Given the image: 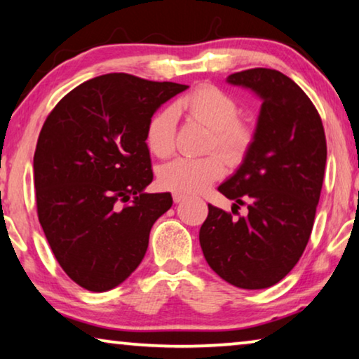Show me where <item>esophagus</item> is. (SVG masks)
Wrapping results in <instances>:
<instances>
[{
  "label": "esophagus",
  "mask_w": 359,
  "mask_h": 359,
  "mask_svg": "<svg viewBox=\"0 0 359 359\" xmlns=\"http://www.w3.org/2000/svg\"><path fill=\"white\" fill-rule=\"evenodd\" d=\"M184 198H186V196H184V194H178V192H173V201H175L176 203L183 202Z\"/></svg>",
  "instance_id": "34e87169"
}]
</instances>
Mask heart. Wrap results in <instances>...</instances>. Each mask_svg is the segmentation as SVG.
<instances>
[{
    "mask_svg": "<svg viewBox=\"0 0 359 359\" xmlns=\"http://www.w3.org/2000/svg\"><path fill=\"white\" fill-rule=\"evenodd\" d=\"M176 112L184 114L212 130L208 151H217L229 163L241 162L255 140V128L239 118L236 99L215 85H201L175 102V109L158 110L149 120L146 146L152 156H172L176 146ZM224 175L223 158L212 154L203 158L180 157L157 170L163 189L178 194H197Z\"/></svg>",
    "mask_w": 359,
    "mask_h": 359,
    "instance_id": "heart-1",
    "label": "heart"
}]
</instances>
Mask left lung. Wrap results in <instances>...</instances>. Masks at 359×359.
<instances>
[{"label":"left lung","instance_id":"8db88e82","mask_svg":"<svg viewBox=\"0 0 359 359\" xmlns=\"http://www.w3.org/2000/svg\"><path fill=\"white\" fill-rule=\"evenodd\" d=\"M228 83L250 88L263 99L255 140L244 163L218 187L236 210L208 203L198 241L207 263L241 289L278 284L300 260L311 236L321 196L327 144L316 107L287 75L249 69Z\"/></svg>","mask_w":359,"mask_h":359}]
</instances>
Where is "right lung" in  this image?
<instances>
[{"instance_id":"add662e5","label":"right lung","mask_w":359,"mask_h":359,"mask_svg":"<svg viewBox=\"0 0 359 359\" xmlns=\"http://www.w3.org/2000/svg\"><path fill=\"white\" fill-rule=\"evenodd\" d=\"M172 81L107 74L74 88L43 123L33 157L38 219L69 278L91 292L122 284L142 262L170 192L154 178L146 128L187 90Z\"/></svg>"}]
</instances>
